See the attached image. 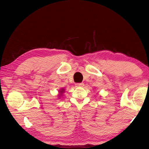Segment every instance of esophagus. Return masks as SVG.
<instances>
[{"label":"esophagus","mask_w":149,"mask_h":149,"mask_svg":"<svg viewBox=\"0 0 149 149\" xmlns=\"http://www.w3.org/2000/svg\"><path fill=\"white\" fill-rule=\"evenodd\" d=\"M84 85V84L83 83H77L75 84V87H83Z\"/></svg>","instance_id":"1"}]
</instances>
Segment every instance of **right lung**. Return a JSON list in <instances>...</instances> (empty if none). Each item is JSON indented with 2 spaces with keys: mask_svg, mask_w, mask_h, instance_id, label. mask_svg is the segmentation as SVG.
Instances as JSON below:
<instances>
[{
  "mask_svg": "<svg viewBox=\"0 0 149 149\" xmlns=\"http://www.w3.org/2000/svg\"><path fill=\"white\" fill-rule=\"evenodd\" d=\"M64 89H61V91H60V93H62L63 92H64Z\"/></svg>",
  "mask_w": 149,
  "mask_h": 149,
  "instance_id": "1",
  "label": "right lung"
}]
</instances>
